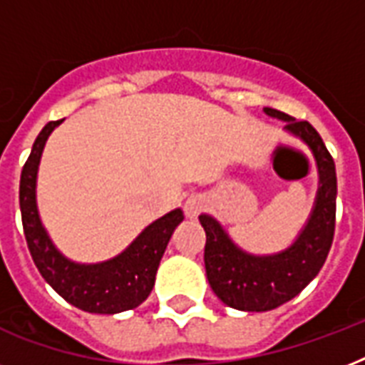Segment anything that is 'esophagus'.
<instances>
[{"instance_id": "1", "label": "esophagus", "mask_w": 365, "mask_h": 365, "mask_svg": "<svg viewBox=\"0 0 365 365\" xmlns=\"http://www.w3.org/2000/svg\"><path fill=\"white\" fill-rule=\"evenodd\" d=\"M200 210H202V199L200 197H189L185 200V205H183V212H185V216L189 220H195V217L199 216Z\"/></svg>"}]
</instances>
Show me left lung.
<instances>
[{"label": "left lung", "mask_w": 365, "mask_h": 365, "mask_svg": "<svg viewBox=\"0 0 365 365\" xmlns=\"http://www.w3.org/2000/svg\"><path fill=\"white\" fill-rule=\"evenodd\" d=\"M269 117L286 121V130L309 145L318 166V193L311 217L292 246L271 255H254L229 239L222 223L200 214L205 227L206 278L227 307L248 312L272 311L294 299L322 269L335 231L337 176L335 163L311 123L295 121L284 111L265 108Z\"/></svg>", "instance_id": "8db88e82"}]
</instances>
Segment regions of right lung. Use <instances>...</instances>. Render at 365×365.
<instances>
[{"instance_id":"obj_1","label":"right lung","mask_w":365,"mask_h":365,"mask_svg":"<svg viewBox=\"0 0 365 365\" xmlns=\"http://www.w3.org/2000/svg\"><path fill=\"white\" fill-rule=\"evenodd\" d=\"M64 119L43 126L20 174V212L31 259L54 292L81 311L117 314L136 309L153 289L160 257L174 229L183 222V212L176 208L159 217L143 229L125 252L108 261L85 265L64 257L48 239L36 200L37 168L43 148L51 132Z\"/></svg>"}]
</instances>
